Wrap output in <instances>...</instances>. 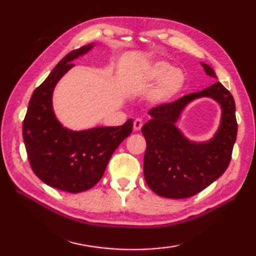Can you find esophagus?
<instances>
[{"mask_svg":"<svg viewBox=\"0 0 256 256\" xmlns=\"http://www.w3.org/2000/svg\"><path fill=\"white\" fill-rule=\"evenodd\" d=\"M142 125H144V122H142V120H140V118L134 120V122H133L134 131H140L141 128H142Z\"/></svg>","mask_w":256,"mask_h":256,"instance_id":"1","label":"esophagus"}]
</instances>
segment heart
I'll return each mask as SVG.
<instances>
[{"mask_svg": "<svg viewBox=\"0 0 256 256\" xmlns=\"http://www.w3.org/2000/svg\"><path fill=\"white\" fill-rule=\"evenodd\" d=\"M138 78L141 84L148 86L158 82L149 96L150 102L157 105L170 102L183 92L186 84L185 73L164 60L149 64L138 73Z\"/></svg>", "mask_w": 256, "mask_h": 256, "instance_id": "obj_1", "label": "heart"}]
</instances>
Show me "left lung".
I'll return each instance as SVG.
<instances>
[{"label":"left lung","instance_id":"8db88e82","mask_svg":"<svg viewBox=\"0 0 256 256\" xmlns=\"http://www.w3.org/2000/svg\"><path fill=\"white\" fill-rule=\"evenodd\" d=\"M201 64L208 76L216 79L214 68ZM203 96L220 104L222 118L214 138L196 142L185 137L176 123L188 103ZM235 112L232 94L220 82L150 110L151 120L141 128L146 141L144 172L149 188L160 196L186 198L218 180L232 159L237 136Z\"/></svg>","mask_w":256,"mask_h":256}]
</instances>
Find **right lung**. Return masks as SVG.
<instances>
[{
	"label": "right lung",
	"mask_w": 256,
	"mask_h": 256,
	"mask_svg": "<svg viewBox=\"0 0 256 256\" xmlns=\"http://www.w3.org/2000/svg\"><path fill=\"white\" fill-rule=\"evenodd\" d=\"M94 44L72 50L60 60L30 98L22 136L32 170L45 184L68 193L84 192L96 185L112 154L130 134L133 120L120 126H97L72 131L63 126L53 108L58 82L74 66L73 60L92 50Z\"/></svg>",
	"instance_id": "1"
}]
</instances>
